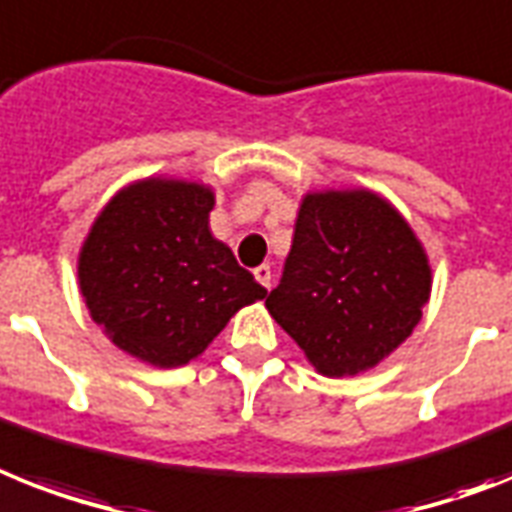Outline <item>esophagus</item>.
<instances>
[{
    "mask_svg": "<svg viewBox=\"0 0 512 512\" xmlns=\"http://www.w3.org/2000/svg\"><path fill=\"white\" fill-rule=\"evenodd\" d=\"M253 274H256V280H259L261 285L266 287V290L272 287V266H269V264L256 266V269H253Z\"/></svg>",
    "mask_w": 512,
    "mask_h": 512,
    "instance_id": "obj_1",
    "label": "esophagus"
}]
</instances>
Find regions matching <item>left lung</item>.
I'll list each match as a JSON object with an SVG mask.
<instances>
[{
    "label": "left lung",
    "instance_id": "obj_1",
    "mask_svg": "<svg viewBox=\"0 0 512 512\" xmlns=\"http://www.w3.org/2000/svg\"><path fill=\"white\" fill-rule=\"evenodd\" d=\"M432 269L398 211L369 190L303 198L280 285L266 308L324 377L390 356L421 319Z\"/></svg>",
    "mask_w": 512,
    "mask_h": 512
}]
</instances>
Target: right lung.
Wrapping results in <instances>:
<instances>
[{
    "instance_id": "add662e5",
    "label": "right lung",
    "mask_w": 512,
    "mask_h": 512,
    "mask_svg": "<svg viewBox=\"0 0 512 512\" xmlns=\"http://www.w3.org/2000/svg\"><path fill=\"white\" fill-rule=\"evenodd\" d=\"M214 193L141 180L104 206L78 259L80 293L130 356L175 369L201 356L238 308L266 295L209 230Z\"/></svg>"
}]
</instances>
